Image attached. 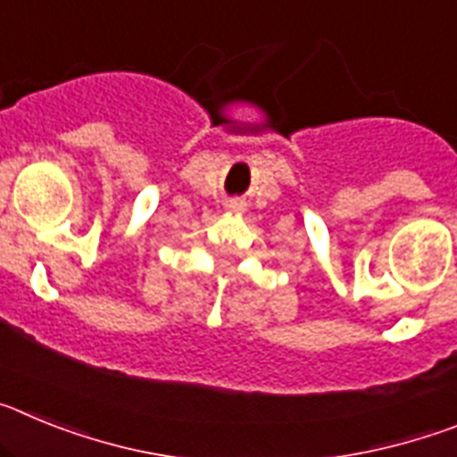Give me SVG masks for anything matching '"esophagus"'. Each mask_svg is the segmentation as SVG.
Returning <instances> with one entry per match:
<instances>
[{
	"label": "esophagus",
	"mask_w": 457,
	"mask_h": 457,
	"mask_svg": "<svg viewBox=\"0 0 457 457\" xmlns=\"http://www.w3.org/2000/svg\"><path fill=\"white\" fill-rule=\"evenodd\" d=\"M228 210H231V212H242V210H245V204H242V201H231V204H228Z\"/></svg>",
	"instance_id": "esophagus-1"
}]
</instances>
